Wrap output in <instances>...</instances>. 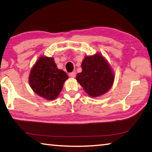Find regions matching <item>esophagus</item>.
<instances>
[{"mask_svg":"<svg viewBox=\"0 0 152 152\" xmlns=\"http://www.w3.org/2000/svg\"><path fill=\"white\" fill-rule=\"evenodd\" d=\"M69 76L70 78H75L76 77V72H70L69 74Z\"/></svg>","mask_w":152,"mask_h":152,"instance_id":"esophagus-1","label":"esophagus"}]
</instances>
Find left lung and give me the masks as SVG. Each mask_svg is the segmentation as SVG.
<instances>
[{
	"mask_svg": "<svg viewBox=\"0 0 152 152\" xmlns=\"http://www.w3.org/2000/svg\"><path fill=\"white\" fill-rule=\"evenodd\" d=\"M81 66L82 70L76 75V80L88 95L98 97L112 88L115 78L114 72L100 53L86 56Z\"/></svg>",
	"mask_w": 152,
	"mask_h": 152,
	"instance_id": "left-lung-1",
	"label": "left lung"
}]
</instances>
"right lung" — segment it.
Listing matches in <instances>:
<instances>
[{"mask_svg": "<svg viewBox=\"0 0 152 152\" xmlns=\"http://www.w3.org/2000/svg\"><path fill=\"white\" fill-rule=\"evenodd\" d=\"M68 76L57 68L54 58L41 56L33 66L28 78L34 92L48 100H54L59 96Z\"/></svg>", "mask_w": 152, "mask_h": 152, "instance_id": "1", "label": "right lung"}]
</instances>
